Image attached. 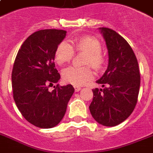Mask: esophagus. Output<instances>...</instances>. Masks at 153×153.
<instances>
[{"label": "esophagus", "instance_id": "1", "mask_svg": "<svg viewBox=\"0 0 153 153\" xmlns=\"http://www.w3.org/2000/svg\"><path fill=\"white\" fill-rule=\"evenodd\" d=\"M74 91H75V92L79 91L81 90V87H77V86H74Z\"/></svg>", "mask_w": 153, "mask_h": 153}]
</instances>
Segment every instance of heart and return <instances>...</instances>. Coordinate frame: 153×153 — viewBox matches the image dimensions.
<instances>
[{"label":"heart","mask_w":153,"mask_h":153,"mask_svg":"<svg viewBox=\"0 0 153 153\" xmlns=\"http://www.w3.org/2000/svg\"><path fill=\"white\" fill-rule=\"evenodd\" d=\"M77 51L87 53L86 63L95 68H100L102 64V57L101 55V45L95 38L85 36L73 42ZM74 53V49L71 42L64 40L59 43L56 49L54 58L57 63L62 64L68 62ZM62 79L66 82L75 86H81L90 81L94 77V72L88 66L79 67L71 66L62 71Z\"/></svg>","instance_id":"b5f03b06"}]
</instances>
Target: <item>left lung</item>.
<instances>
[{
	"label": "left lung",
	"instance_id": "obj_1",
	"mask_svg": "<svg viewBox=\"0 0 153 153\" xmlns=\"http://www.w3.org/2000/svg\"><path fill=\"white\" fill-rule=\"evenodd\" d=\"M108 52V68L96 82L103 89L92 90L89 107L100 124L114 127L130 116L136 107L140 85L138 62L130 45L108 28H100Z\"/></svg>",
	"mask_w": 153,
	"mask_h": 153
}]
</instances>
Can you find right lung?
<instances>
[{
    "label": "right lung",
    "instance_id": "right-lung-1",
    "mask_svg": "<svg viewBox=\"0 0 153 153\" xmlns=\"http://www.w3.org/2000/svg\"><path fill=\"white\" fill-rule=\"evenodd\" d=\"M66 35L62 30H42L28 37L18 51L12 71L13 100L23 117L33 125L51 128L58 125L74 94L72 85L49 87L60 79L54 53Z\"/></svg>",
    "mask_w": 153,
    "mask_h": 153
}]
</instances>
